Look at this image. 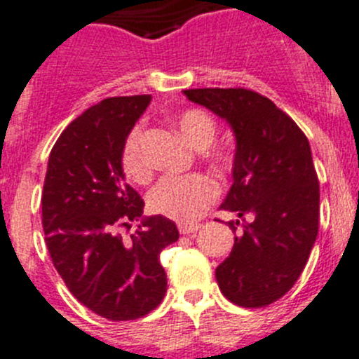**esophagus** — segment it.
<instances>
[{
    "label": "esophagus",
    "instance_id": "esophagus-1",
    "mask_svg": "<svg viewBox=\"0 0 359 359\" xmlns=\"http://www.w3.org/2000/svg\"><path fill=\"white\" fill-rule=\"evenodd\" d=\"M202 229V225L200 223H179V232L180 233H193V232H198V230Z\"/></svg>",
    "mask_w": 359,
    "mask_h": 359
}]
</instances>
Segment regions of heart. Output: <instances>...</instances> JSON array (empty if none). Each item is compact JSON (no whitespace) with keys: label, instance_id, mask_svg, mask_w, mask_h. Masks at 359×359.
<instances>
[{"label":"heart","instance_id":"1","mask_svg":"<svg viewBox=\"0 0 359 359\" xmlns=\"http://www.w3.org/2000/svg\"><path fill=\"white\" fill-rule=\"evenodd\" d=\"M175 123L191 147L203 150L202 159L216 175L226 177L232 173V150L225 147H210L217 138V122L202 109H184L175 116ZM120 166L127 179L145 184L152 175V168L143 149V123H136L127 133L120 152ZM217 198V187L207 175H166L149 193V207L152 212L166 216L180 223L198 219L209 205Z\"/></svg>","mask_w":359,"mask_h":359}]
</instances>
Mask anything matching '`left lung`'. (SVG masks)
<instances>
[{
  "mask_svg": "<svg viewBox=\"0 0 359 359\" xmlns=\"http://www.w3.org/2000/svg\"><path fill=\"white\" fill-rule=\"evenodd\" d=\"M232 126L233 184L221 209L241 221L230 255L217 266L233 304L262 308L285 296L303 273L319 232V179L308 138L267 97L248 88L184 90Z\"/></svg>",
  "mask_w": 359,
  "mask_h": 359,
  "instance_id": "left-lung-1",
  "label": "left lung"
}]
</instances>
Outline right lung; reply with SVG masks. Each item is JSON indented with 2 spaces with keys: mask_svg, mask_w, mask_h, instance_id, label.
<instances>
[{
  "mask_svg": "<svg viewBox=\"0 0 359 359\" xmlns=\"http://www.w3.org/2000/svg\"><path fill=\"white\" fill-rule=\"evenodd\" d=\"M152 95L109 97L67 126L51 150L42 189V226L53 266L86 308L109 320H134L166 294L161 251L179 239L168 217H145L126 182L120 152Z\"/></svg>",
  "mask_w": 359,
  "mask_h": 359,
  "instance_id": "obj_1",
  "label": "right lung"
}]
</instances>
